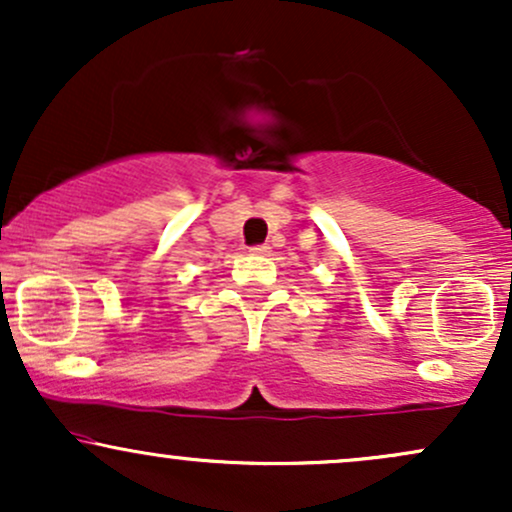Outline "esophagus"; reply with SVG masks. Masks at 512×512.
I'll return each instance as SVG.
<instances>
[{"label": "esophagus", "instance_id": "obj_1", "mask_svg": "<svg viewBox=\"0 0 512 512\" xmlns=\"http://www.w3.org/2000/svg\"><path fill=\"white\" fill-rule=\"evenodd\" d=\"M250 252H252V255H260V257H264V255H269V252H272V248H269L267 243H262V245H252Z\"/></svg>", "mask_w": 512, "mask_h": 512}]
</instances>
